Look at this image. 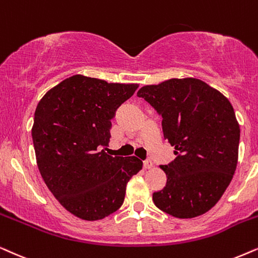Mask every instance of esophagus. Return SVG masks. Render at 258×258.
<instances>
[{"mask_svg":"<svg viewBox=\"0 0 258 258\" xmlns=\"http://www.w3.org/2000/svg\"><path fill=\"white\" fill-rule=\"evenodd\" d=\"M151 167H153V163L151 160H145L144 161V169H151Z\"/></svg>","mask_w":258,"mask_h":258,"instance_id":"obj_1","label":"esophagus"}]
</instances>
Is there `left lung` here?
<instances>
[{
  "mask_svg": "<svg viewBox=\"0 0 258 258\" xmlns=\"http://www.w3.org/2000/svg\"><path fill=\"white\" fill-rule=\"evenodd\" d=\"M137 95L161 115L164 139L177 156L160 165L167 180L153 194V203L177 218L205 214L221 199L236 171L241 130L232 105L195 78L144 86Z\"/></svg>",
  "mask_w": 258,
  "mask_h": 258,
  "instance_id": "1",
  "label": "left lung"
}]
</instances>
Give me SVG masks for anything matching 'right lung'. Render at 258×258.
<instances>
[{
	"label": "right lung",
	"instance_id": "add662e5",
	"mask_svg": "<svg viewBox=\"0 0 258 258\" xmlns=\"http://www.w3.org/2000/svg\"><path fill=\"white\" fill-rule=\"evenodd\" d=\"M138 84H114L73 75L41 99L32 137L44 183L77 217L98 221L121 207L126 185L143 169L136 157H112L111 120Z\"/></svg>",
	"mask_w": 258,
	"mask_h": 258
}]
</instances>
